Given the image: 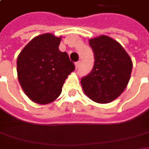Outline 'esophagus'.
<instances>
[{"mask_svg":"<svg viewBox=\"0 0 149 149\" xmlns=\"http://www.w3.org/2000/svg\"><path fill=\"white\" fill-rule=\"evenodd\" d=\"M80 64H81V61H80V60L77 61V62L75 63V68H76V69H77V68H79V65H80Z\"/></svg>","mask_w":149,"mask_h":149,"instance_id":"obj_1","label":"esophagus"}]
</instances>
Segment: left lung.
<instances>
[{
	"mask_svg": "<svg viewBox=\"0 0 149 149\" xmlns=\"http://www.w3.org/2000/svg\"><path fill=\"white\" fill-rule=\"evenodd\" d=\"M95 64L91 72L81 79L84 94L90 100L107 104L117 99L127 87L133 63L123 46L107 36L90 39Z\"/></svg>",
	"mask_w": 149,
	"mask_h": 149,
	"instance_id": "8db88e82",
	"label": "left lung"
}]
</instances>
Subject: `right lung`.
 <instances>
[{
  "label": "right lung",
  "instance_id": "add662e5",
  "mask_svg": "<svg viewBox=\"0 0 149 149\" xmlns=\"http://www.w3.org/2000/svg\"><path fill=\"white\" fill-rule=\"evenodd\" d=\"M60 41L61 37L43 34L33 38L18 55L19 82L35 103L46 104L56 100L68 75L75 69L68 54L59 49Z\"/></svg>",
  "mask_w": 149,
  "mask_h": 149
}]
</instances>
